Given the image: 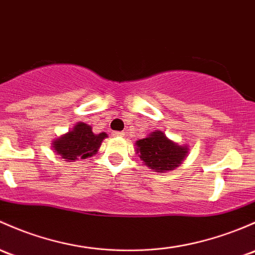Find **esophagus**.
I'll return each mask as SVG.
<instances>
[{"mask_svg": "<svg viewBox=\"0 0 255 255\" xmlns=\"http://www.w3.org/2000/svg\"><path fill=\"white\" fill-rule=\"evenodd\" d=\"M125 134H126L125 132H114V134H112V135H115V136H125Z\"/></svg>", "mask_w": 255, "mask_h": 255, "instance_id": "1", "label": "esophagus"}]
</instances>
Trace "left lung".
<instances>
[{
	"label": "left lung",
	"mask_w": 255,
	"mask_h": 255,
	"mask_svg": "<svg viewBox=\"0 0 255 255\" xmlns=\"http://www.w3.org/2000/svg\"><path fill=\"white\" fill-rule=\"evenodd\" d=\"M135 151L145 166L154 172L166 173L178 167L187 157L188 145H179L161 130L151 132L135 141Z\"/></svg>",
	"instance_id": "left-lung-1"
}]
</instances>
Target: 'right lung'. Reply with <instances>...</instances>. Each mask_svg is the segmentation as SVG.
I'll return each instance as SVG.
<instances>
[{"label":"right lung","mask_w":255,"mask_h":255,"mask_svg":"<svg viewBox=\"0 0 255 255\" xmlns=\"http://www.w3.org/2000/svg\"><path fill=\"white\" fill-rule=\"evenodd\" d=\"M105 138H107L105 132L95 134L92 126L78 122L68 133L53 139L51 145L64 161H76L95 155Z\"/></svg>","instance_id":"add662e5"}]
</instances>
